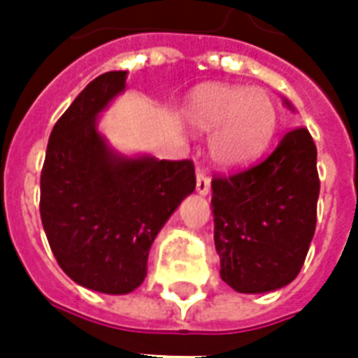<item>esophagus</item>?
<instances>
[{
	"label": "esophagus",
	"mask_w": 358,
	"mask_h": 358,
	"mask_svg": "<svg viewBox=\"0 0 358 358\" xmlns=\"http://www.w3.org/2000/svg\"><path fill=\"white\" fill-rule=\"evenodd\" d=\"M197 184H195V187H197V194L199 195H207L209 194L210 189V178L205 174L203 171L197 172V180H195Z\"/></svg>",
	"instance_id": "esophagus-1"
}]
</instances>
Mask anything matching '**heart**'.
<instances>
[{
    "label": "heart",
    "mask_w": 358,
    "mask_h": 358,
    "mask_svg": "<svg viewBox=\"0 0 358 358\" xmlns=\"http://www.w3.org/2000/svg\"><path fill=\"white\" fill-rule=\"evenodd\" d=\"M187 126L210 134V159L222 169H240L268 148L278 128V105L263 90L232 84H201L184 107Z\"/></svg>",
    "instance_id": "obj_1"
}]
</instances>
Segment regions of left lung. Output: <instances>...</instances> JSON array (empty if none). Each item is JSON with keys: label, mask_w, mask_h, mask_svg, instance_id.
I'll return each mask as SVG.
<instances>
[{"label": "left lung", "mask_w": 358, "mask_h": 358, "mask_svg": "<svg viewBox=\"0 0 358 358\" xmlns=\"http://www.w3.org/2000/svg\"><path fill=\"white\" fill-rule=\"evenodd\" d=\"M293 110L292 103L284 99ZM220 278L240 293L293 282L316 228L320 180L307 128L287 132L263 163L210 182Z\"/></svg>", "instance_id": "obj_1"}]
</instances>
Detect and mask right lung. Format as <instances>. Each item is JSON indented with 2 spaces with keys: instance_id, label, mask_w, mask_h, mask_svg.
<instances>
[{
  "instance_id": "add662e5",
  "label": "right lung",
  "mask_w": 358,
  "mask_h": 358,
  "mask_svg": "<svg viewBox=\"0 0 358 358\" xmlns=\"http://www.w3.org/2000/svg\"><path fill=\"white\" fill-rule=\"evenodd\" d=\"M126 76L110 71L82 90L51 130L40 178V215L59 266L109 295L145 280L157 234L195 189L192 161L122 155L97 130Z\"/></svg>"
}]
</instances>
